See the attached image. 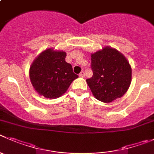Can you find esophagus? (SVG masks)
Listing matches in <instances>:
<instances>
[{"label": "esophagus", "mask_w": 154, "mask_h": 154, "mask_svg": "<svg viewBox=\"0 0 154 154\" xmlns=\"http://www.w3.org/2000/svg\"><path fill=\"white\" fill-rule=\"evenodd\" d=\"M79 76H80V77H81V78H83V77H84V76H85V72H80L79 73Z\"/></svg>", "instance_id": "1"}]
</instances>
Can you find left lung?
<instances>
[{
	"label": "left lung",
	"instance_id": "left-lung-1",
	"mask_svg": "<svg viewBox=\"0 0 154 154\" xmlns=\"http://www.w3.org/2000/svg\"><path fill=\"white\" fill-rule=\"evenodd\" d=\"M91 78L86 79L96 99L109 103L127 92L131 82V67L117 49L106 46L91 56Z\"/></svg>",
	"mask_w": 154,
	"mask_h": 154
}]
</instances>
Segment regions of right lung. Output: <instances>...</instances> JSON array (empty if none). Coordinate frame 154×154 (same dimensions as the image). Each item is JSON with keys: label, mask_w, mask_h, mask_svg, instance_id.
Segmentation results:
<instances>
[{"label": "right lung", "mask_w": 154, "mask_h": 154, "mask_svg": "<svg viewBox=\"0 0 154 154\" xmlns=\"http://www.w3.org/2000/svg\"><path fill=\"white\" fill-rule=\"evenodd\" d=\"M66 53L47 49L34 60L29 68V79L34 89L47 98L63 95L79 77L66 62Z\"/></svg>", "instance_id": "add662e5"}]
</instances>
